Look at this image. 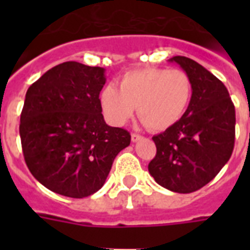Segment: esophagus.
<instances>
[{"mask_svg": "<svg viewBox=\"0 0 250 250\" xmlns=\"http://www.w3.org/2000/svg\"><path fill=\"white\" fill-rule=\"evenodd\" d=\"M141 139H143V136L139 135V133H132V135H131V140H132L133 143H136V141L141 140Z\"/></svg>", "mask_w": 250, "mask_h": 250, "instance_id": "34e87169", "label": "esophagus"}]
</instances>
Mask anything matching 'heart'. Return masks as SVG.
Segmentation results:
<instances>
[{
  "label": "heart",
  "instance_id": "b5f03b06",
  "mask_svg": "<svg viewBox=\"0 0 250 250\" xmlns=\"http://www.w3.org/2000/svg\"><path fill=\"white\" fill-rule=\"evenodd\" d=\"M192 97V82L178 68L146 67L125 72L115 85L105 86L100 101L106 118L122 125L137 114L153 131H165L186 113Z\"/></svg>",
  "mask_w": 250,
  "mask_h": 250
}]
</instances>
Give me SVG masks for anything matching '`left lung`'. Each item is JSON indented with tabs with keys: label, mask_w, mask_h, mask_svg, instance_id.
Here are the masks:
<instances>
[{
	"label": "left lung",
	"mask_w": 250,
	"mask_h": 250,
	"mask_svg": "<svg viewBox=\"0 0 250 250\" xmlns=\"http://www.w3.org/2000/svg\"><path fill=\"white\" fill-rule=\"evenodd\" d=\"M170 61L188 74L192 97L183 117L153 136L157 153L148 170L166 189L190 193L229 162L235 145V106L225 84L196 61L182 56Z\"/></svg>",
	"instance_id": "left-lung-1"
}]
</instances>
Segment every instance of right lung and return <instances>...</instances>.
I'll return each mask as SVG.
<instances>
[{"label":"right lung","mask_w":250,"mask_h":250,"mask_svg":"<svg viewBox=\"0 0 250 250\" xmlns=\"http://www.w3.org/2000/svg\"><path fill=\"white\" fill-rule=\"evenodd\" d=\"M105 68L63 62L29 86L21 114V149L31 174L72 198L97 192L114 158L128 146L127 129L104 121L100 92Z\"/></svg>","instance_id":"1"}]
</instances>
